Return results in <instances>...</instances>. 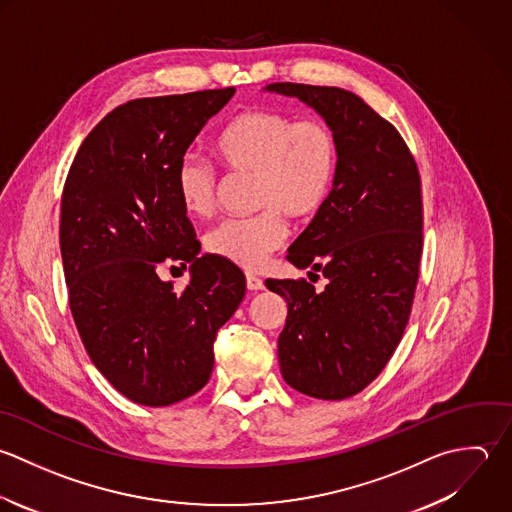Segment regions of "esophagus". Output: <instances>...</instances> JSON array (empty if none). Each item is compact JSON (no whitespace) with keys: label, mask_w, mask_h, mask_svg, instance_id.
I'll use <instances>...</instances> for the list:
<instances>
[{"label":"esophagus","mask_w":512,"mask_h":512,"mask_svg":"<svg viewBox=\"0 0 512 512\" xmlns=\"http://www.w3.org/2000/svg\"><path fill=\"white\" fill-rule=\"evenodd\" d=\"M245 281H247V289L249 291H259V289H263V279H259L257 275H247L245 277Z\"/></svg>","instance_id":"esophagus-1"}]
</instances>
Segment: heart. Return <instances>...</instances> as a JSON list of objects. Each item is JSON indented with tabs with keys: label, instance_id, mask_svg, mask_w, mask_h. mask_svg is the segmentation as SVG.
<instances>
[{
	"label": "heart",
	"instance_id": "heart-1",
	"mask_svg": "<svg viewBox=\"0 0 512 512\" xmlns=\"http://www.w3.org/2000/svg\"><path fill=\"white\" fill-rule=\"evenodd\" d=\"M215 151L233 171L255 175L251 217H231L215 225L205 247L243 269L261 267L287 239L285 215L307 221L327 205L339 171V139L321 119H297L273 109L233 115L215 137ZM217 169L195 153H185L175 169L181 207L193 217L213 211L219 193Z\"/></svg>",
	"mask_w": 512,
	"mask_h": 512
}]
</instances>
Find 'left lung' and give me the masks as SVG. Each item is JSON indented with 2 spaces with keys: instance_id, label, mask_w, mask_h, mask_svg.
Returning <instances> with one entry per match:
<instances>
[{
  "instance_id": "obj_1",
  "label": "left lung",
  "mask_w": 512,
  "mask_h": 512,
  "mask_svg": "<svg viewBox=\"0 0 512 512\" xmlns=\"http://www.w3.org/2000/svg\"><path fill=\"white\" fill-rule=\"evenodd\" d=\"M267 91L313 107L341 151L327 205L287 255L311 281L321 273L325 289L307 279L265 281L287 301L281 373L303 395L349 399L381 375L409 323L423 253L419 167L395 125L359 95L289 81Z\"/></svg>"
}]
</instances>
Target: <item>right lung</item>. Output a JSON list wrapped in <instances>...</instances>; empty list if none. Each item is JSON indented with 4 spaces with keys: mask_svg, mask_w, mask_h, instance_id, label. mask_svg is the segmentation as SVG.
Returning a JSON list of instances; mask_svg holds the SVG:
<instances>
[{
    "mask_svg": "<svg viewBox=\"0 0 512 512\" xmlns=\"http://www.w3.org/2000/svg\"><path fill=\"white\" fill-rule=\"evenodd\" d=\"M235 87L143 97L83 139L63 185L59 247L69 309L97 371L129 401L167 407L201 391L217 331L245 297L243 271L201 243L175 169ZM190 265L177 292L161 264Z\"/></svg>",
    "mask_w": 512,
    "mask_h": 512,
    "instance_id": "right-lung-1",
    "label": "right lung"
}]
</instances>
